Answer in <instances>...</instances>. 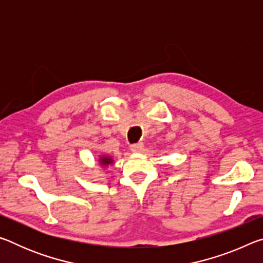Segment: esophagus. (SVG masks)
Listing matches in <instances>:
<instances>
[{
	"label": "esophagus",
	"instance_id": "1",
	"mask_svg": "<svg viewBox=\"0 0 263 263\" xmlns=\"http://www.w3.org/2000/svg\"><path fill=\"white\" fill-rule=\"evenodd\" d=\"M142 147H144V144H142V142H137V144H132L130 146V149L132 151V152L138 153V152H140Z\"/></svg>",
	"mask_w": 263,
	"mask_h": 263
}]
</instances>
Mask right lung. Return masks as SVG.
<instances>
[{
	"instance_id": "right-lung-1",
	"label": "right lung",
	"mask_w": 263,
	"mask_h": 263,
	"mask_svg": "<svg viewBox=\"0 0 263 263\" xmlns=\"http://www.w3.org/2000/svg\"><path fill=\"white\" fill-rule=\"evenodd\" d=\"M100 161H101L102 164H109V163L112 162V159L109 158V157H102L100 159Z\"/></svg>"
}]
</instances>
